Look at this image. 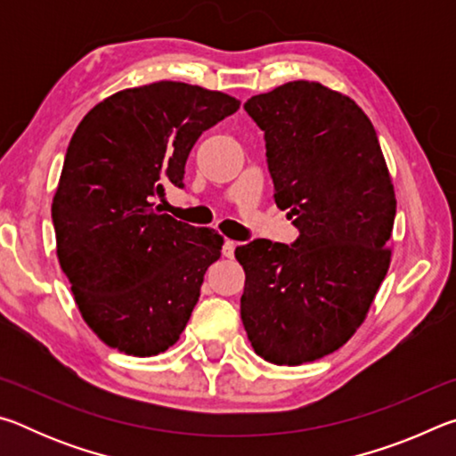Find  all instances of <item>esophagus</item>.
Returning <instances> with one entry per match:
<instances>
[{"mask_svg":"<svg viewBox=\"0 0 456 456\" xmlns=\"http://www.w3.org/2000/svg\"><path fill=\"white\" fill-rule=\"evenodd\" d=\"M235 247H237V241H233V239H225V243H223V256L225 257H233L235 256Z\"/></svg>","mask_w":456,"mask_h":456,"instance_id":"1","label":"esophagus"}]
</instances>
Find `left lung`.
<instances>
[{"label": "left lung", "mask_w": 456, "mask_h": 456, "mask_svg": "<svg viewBox=\"0 0 456 456\" xmlns=\"http://www.w3.org/2000/svg\"><path fill=\"white\" fill-rule=\"evenodd\" d=\"M273 197L299 237L245 243L241 320L256 354L297 366L336 352L364 322L390 265L396 197L372 122L318 82L251 96Z\"/></svg>", "instance_id": "1"}]
</instances>
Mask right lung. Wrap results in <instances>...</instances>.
Returning <instances> with one entry per match:
<instances>
[{"label":"right lung","instance_id":"right-lung-1","mask_svg":"<svg viewBox=\"0 0 456 456\" xmlns=\"http://www.w3.org/2000/svg\"><path fill=\"white\" fill-rule=\"evenodd\" d=\"M239 100L154 82L102 100L68 144L52 203L61 272L84 322L110 348L157 356L179 339L223 237L160 213L165 187L207 128Z\"/></svg>","mask_w":456,"mask_h":456}]
</instances>
